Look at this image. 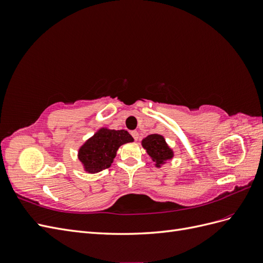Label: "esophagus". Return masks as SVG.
Listing matches in <instances>:
<instances>
[{
    "instance_id": "obj_1",
    "label": "esophagus",
    "mask_w": 263,
    "mask_h": 263,
    "mask_svg": "<svg viewBox=\"0 0 263 263\" xmlns=\"http://www.w3.org/2000/svg\"><path fill=\"white\" fill-rule=\"evenodd\" d=\"M132 136H133V138H134L135 140H137V139L139 138V134H138L137 130H133V132H132Z\"/></svg>"
}]
</instances>
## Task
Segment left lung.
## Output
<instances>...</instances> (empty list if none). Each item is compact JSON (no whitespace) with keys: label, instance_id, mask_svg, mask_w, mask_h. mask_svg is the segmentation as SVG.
Masks as SVG:
<instances>
[{"label":"left lung","instance_id":"1","mask_svg":"<svg viewBox=\"0 0 263 263\" xmlns=\"http://www.w3.org/2000/svg\"><path fill=\"white\" fill-rule=\"evenodd\" d=\"M141 145L146 149L147 154L151 157L158 168L173 157L172 149L166 145L165 139L161 135H149L145 139H142Z\"/></svg>","mask_w":263,"mask_h":263}]
</instances>
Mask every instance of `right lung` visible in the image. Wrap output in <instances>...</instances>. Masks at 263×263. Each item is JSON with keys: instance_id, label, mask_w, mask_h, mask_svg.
<instances>
[{"instance_id": "1", "label": "right lung", "mask_w": 263, "mask_h": 263, "mask_svg": "<svg viewBox=\"0 0 263 263\" xmlns=\"http://www.w3.org/2000/svg\"><path fill=\"white\" fill-rule=\"evenodd\" d=\"M134 141L127 130L101 128L79 149L78 158L89 173H98L112 164L118 148Z\"/></svg>"}]
</instances>
